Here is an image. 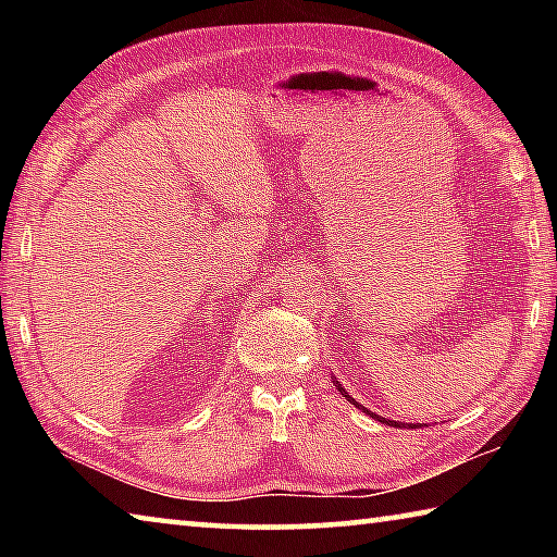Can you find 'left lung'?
<instances>
[{"label":"left lung","mask_w":557,"mask_h":557,"mask_svg":"<svg viewBox=\"0 0 557 557\" xmlns=\"http://www.w3.org/2000/svg\"><path fill=\"white\" fill-rule=\"evenodd\" d=\"M334 383H336V388H338V393H342L344 395V398L348 400V403H351V405H356V408L358 410H363L366 414H371V418L373 420H379V422H385V425H391V428H420V422H414V425H410V422H395V420H388V418H381V414H375V412H371L369 408H363V405H358L354 398H351V395H348L346 393V388H342V383H338L336 379H332Z\"/></svg>","instance_id":"8db88e82"}]
</instances>
